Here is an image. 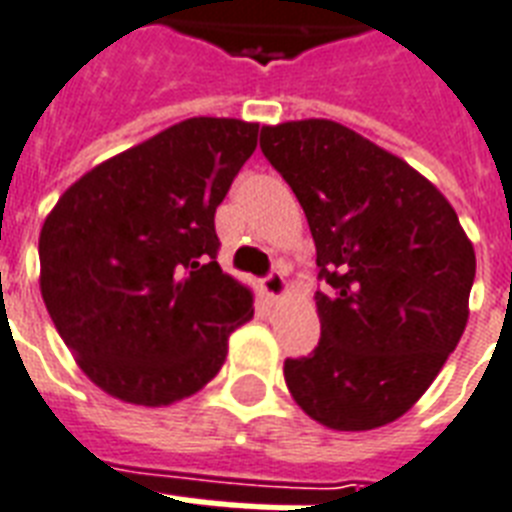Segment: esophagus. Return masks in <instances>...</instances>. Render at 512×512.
Masks as SVG:
<instances>
[{
	"label": "esophagus",
	"instance_id": "34e87169",
	"mask_svg": "<svg viewBox=\"0 0 512 512\" xmlns=\"http://www.w3.org/2000/svg\"><path fill=\"white\" fill-rule=\"evenodd\" d=\"M263 292L265 297L273 299V302H281V299L289 294V284H286V278L281 270H273L268 278H263Z\"/></svg>",
	"mask_w": 512,
	"mask_h": 512
}]
</instances>
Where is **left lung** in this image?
I'll return each instance as SVG.
<instances>
[{
  "label": "left lung",
  "mask_w": 512,
  "mask_h": 512,
  "mask_svg": "<svg viewBox=\"0 0 512 512\" xmlns=\"http://www.w3.org/2000/svg\"><path fill=\"white\" fill-rule=\"evenodd\" d=\"M260 149L313 234L321 342L286 360L294 402L334 431L397 421L468 323L476 252L455 207L413 165L326 118L263 126Z\"/></svg>",
  "instance_id": "8db88e82"
}]
</instances>
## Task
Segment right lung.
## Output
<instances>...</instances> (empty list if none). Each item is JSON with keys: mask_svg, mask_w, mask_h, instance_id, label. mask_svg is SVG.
<instances>
[{"mask_svg": "<svg viewBox=\"0 0 512 512\" xmlns=\"http://www.w3.org/2000/svg\"><path fill=\"white\" fill-rule=\"evenodd\" d=\"M260 123L189 118L99 162L39 234V286L91 384L168 407L226 363L255 294L215 260V210L257 147Z\"/></svg>", "mask_w": 512, "mask_h": 512, "instance_id": "add662e5", "label": "right lung"}]
</instances>
